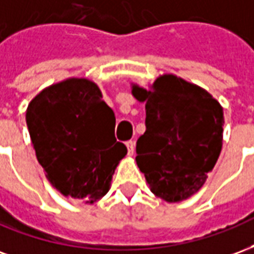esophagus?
Instances as JSON below:
<instances>
[{
	"mask_svg": "<svg viewBox=\"0 0 254 254\" xmlns=\"http://www.w3.org/2000/svg\"><path fill=\"white\" fill-rule=\"evenodd\" d=\"M127 154L129 155H133V152H134V143H133L132 140H129V141H127Z\"/></svg>",
	"mask_w": 254,
	"mask_h": 254,
	"instance_id": "34e87169",
	"label": "esophagus"
}]
</instances>
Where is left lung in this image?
I'll use <instances>...</instances> for the list:
<instances>
[{
	"mask_svg": "<svg viewBox=\"0 0 254 254\" xmlns=\"http://www.w3.org/2000/svg\"><path fill=\"white\" fill-rule=\"evenodd\" d=\"M145 103V132L136 143V162L151 191L182 201L204 185L222 149L223 109L205 89L166 74L152 89L133 85Z\"/></svg>",
	"mask_w": 254,
	"mask_h": 254,
	"instance_id": "8db88e82",
	"label": "left lung"
}]
</instances>
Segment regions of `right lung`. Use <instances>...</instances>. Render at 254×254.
Instances as JSON below:
<instances>
[{"label": "right lung", "instance_id": "1", "mask_svg": "<svg viewBox=\"0 0 254 254\" xmlns=\"http://www.w3.org/2000/svg\"><path fill=\"white\" fill-rule=\"evenodd\" d=\"M25 120L53 187L85 202L105 196L127 149L116 140V117L96 84L69 78L43 89L31 100Z\"/></svg>", "mask_w": 254, "mask_h": 254}]
</instances>
